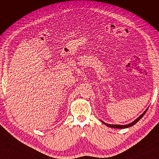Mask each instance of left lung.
Masks as SVG:
<instances>
[{
    "instance_id": "8db88e82",
    "label": "left lung",
    "mask_w": 159,
    "mask_h": 159,
    "mask_svg": "<svg viewBox=\"0 0 159 159\" xmlns=\"http://www.w3.org/2000/svg\"><path fill=\"white\" fill-rule=\"evenodd\" d=\"M147 110H148V108L145 111L143 112V113H142L140 116H139L138 118H137L135 120H134V121H133L132 123H129V124H128V125H111V124H107V123H104V122H103V123H104L105 125H107V127H111V128H117V129H125V128H128V127H131V126H133V125H134V124H136L139 120H140L143 116H144V115H145V113H146V112L147 111Z\"/></svg>"
}]
</instances>
